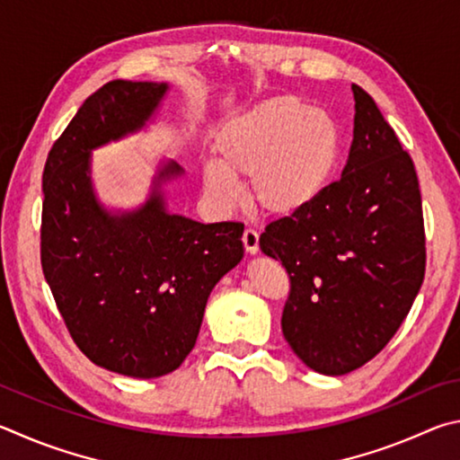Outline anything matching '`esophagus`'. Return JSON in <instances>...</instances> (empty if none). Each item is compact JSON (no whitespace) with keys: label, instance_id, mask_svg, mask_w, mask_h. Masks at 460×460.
Returning <instances> with one entry per match:
<instances>
[{"label":"esophagus","instance_id":"1","mask_svg":"<svg viewBox=\"0 0 460 460\" xmlns=\"http://www.w3.org/2000/svg\"><path fill=\"white\" fill-rule=\"evenodd\" d=\"M243 243H244V248H246V252L248 254H259V232L256 230H244V234H243Z\"/></svg>","mask_w":460,"mask_h":460}]
</instances>
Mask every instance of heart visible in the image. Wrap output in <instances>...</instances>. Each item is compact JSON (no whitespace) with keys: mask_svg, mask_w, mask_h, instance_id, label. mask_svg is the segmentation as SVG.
<instances>
[{"mask_svg":"<svg viewBox=\"0 0 460 460\" xmlns=\"http://www.w3.org/2000/svg\"><path fill=\"white\" fill-rule=\"evenodd\" d=\"M201 188L220 208L236 204L234 180L248 177V198L262 216L291 220L332 188L343 157L337 120L295 96H270L217 128Z\"/></svg>","mask_w":460,"mask_h":460,"instance_id":"1","label":"heart"}]
</instances>
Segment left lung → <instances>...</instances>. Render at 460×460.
<instances>
[{
    "mask_svg": "<svg viewBox=\"0 0 460 460\" xmlns=\"http://www.w3.org/2000/svg\"><path fill=\"white\" fill-rule=\"evenodd\" d=\"M341 180L307 212L267 226L261 251L291 277L283 335L313 372L343 376L380 353L420 291L422 199L412 159L372 96L351 84Z\"/></svg>",
    "mask_w": 460,
    "mask_h": 460,
    "instance_id": "obj_1",
    "label": "left lung"
}]
</instances>
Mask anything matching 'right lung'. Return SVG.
Instances as JSON below:
<instances>
[{
  "mask_svg": "<svg viewBox=\"0 0 460 460\" xmlns=\"http://www.w3.org/2000/svg\"><path fill=\"white\" fill-rule=\"evenodd\" d=\"M167 83L111 80L88 96L48 153L42 177V269L80 351L109 372L161 377L196 345L208 296L243 261L238 222L201 224L167 209L183 177L159 159L147 198L104 206L93 151L155 123Z\"/></svg>",
  "mask_w": 460,
  "mask_h": 460,
  "instance_id": "1",
  "label": "right lung"
}]
</instances>
